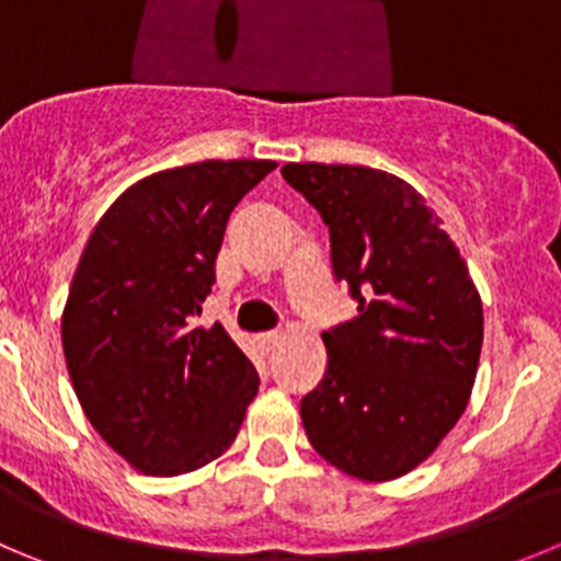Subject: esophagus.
Masks as SVG:
<instances>
[{
  "instance_id": "34e87169",
  "label": "esophagus",
  "mask_w": 561,
  "mask_h": 561,
  "mask_svg": "<svg viewBox=\"0 0 561 561\" xmlns=\"http://www.w3.org/2000/svg\"><path fill=\"white\" fill-rule=\"evenodd\" d=\"M260 342H263L265 351H274L282 342V331H265V334H260Z\"/></svg>"
}]
</instances>
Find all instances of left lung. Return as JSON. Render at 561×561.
I'll return each instance as SVG.
<instances>
[{
	"label": "left lung",
	"mask_w": 561,
	"mask_h": 561,
	"mask_svg": "<svg viewBox=\"0 0 561 561\" xmlns=\"http://www.w3.org/2000/svg\"><path fill=\"white\" fill-rule=\"evenodd\" d=\"M320 210L336 279L358 318L323 331L329 369L301 402L314 453L389 482L425 463L458 425L482 351V298L442 216L402 178L358 164H285Z\"/></svg>",
	"instance_id": "8db88e82"
}]
</instances>
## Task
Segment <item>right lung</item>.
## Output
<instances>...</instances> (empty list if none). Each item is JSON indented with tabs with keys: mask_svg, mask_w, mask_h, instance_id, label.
<instances>
[{
	"mask_svg": "<svg viewBox=\"0 0 561 561\" xmlns=\"http://www.w3.org/2000/svg\"><path fill=\"white\" fill-rule=\"evenodd\" d=\"M276 161L210 159L125 188L98 219L62 309L70 383L98 436L150 477L225 455L257 369L225 325H194L238 199Z\"/></svg>",
	"mask_w": 561,
	"mask_h": 561,
	"instance_id": "right-lung-1",
	"label": "right lung"
}]
</instances>
